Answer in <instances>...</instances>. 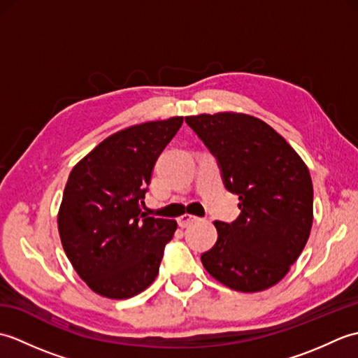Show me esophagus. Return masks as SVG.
I'll return each instance as SVG.
<instances>
[{
  "mask_svg": "<svg viewBox=\"0 0 358 358\" xmlns=\"http://www.w3.org/2000/svg\"><path fill=\"white\" fill-rule=\"evenodd\" d=\"M195 220H199V217H195V215H191V214H185V215H181L180 218H178V224L181 226V227H186L187 224H191V223H194Z\"/></svg>",
  "mask_w": 358,
  "mask_h": 358,
  "instance_id": "1",
  "label": "esophagus"
}]
</instances>
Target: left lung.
<instances>
[{
    "label": "left lung",
    "instance_id": "1",
    "mask_svg": "<svg viewBox=\"0 0 358 358\" xmlns=\"http://www.w3.org/2000/svg\"><path fill=\"white\" fill-rule=\"evenodd\" d=\"M238 195L240 217L215 222L217 243L201 263L220 283L240 292L264 291L300 257L313 226V181L306 164L264 121L243 113L186 117Z\"/></svg>",
    "mask_w": 358,
    "mask_h": 358
}]
</instances>
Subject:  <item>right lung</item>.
<instances>
[{
  "mask_svg": "<svg viewBox=\"0 0 358 358\" xmlns=\"http://www.w3.org/2000/svg\"><path fill=\"white\" fill-rule=\"evenodd\" d=\"M183 117L150 121L110 135L73 167L58 214L73 269L94 292L131 299L158 275L175 220L143 212L158 157Z\"/></svg>",
  "mask_w": 358,
  "mask_h": 358,
  "instance_id": "right-lung-1",
  "label": "right lung"
}]
</instances>
